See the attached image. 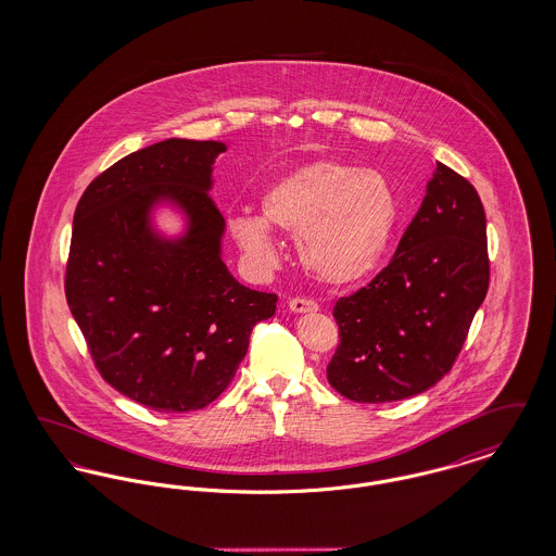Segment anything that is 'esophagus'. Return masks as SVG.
I'll return each mask as SVG.
<instances>
[{"mask_svg":"<svg viewBox=\"0 0 556 556\" xmlns=\"http://www.w3.org/2000/svg\"><path fill=\"white\" fill-rule=\"evenodd\" d=\"M288 308L295 315H306V313H317L318 304L315 300H308V298H291L288 302Z\"/></svg>","mask_w":556,"mask_h":556,"instance_id":"1","label":"esophagus"}]
</instances>
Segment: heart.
Returning <instances> with one entry per match:
<instances>
[{
	"label": "heart",
	"mask_w": 556,
	"mask_h": 556,
	"mask_svg": "<svg viewBox=\"0 0 556 556\" xmlns=\"http://www.w3.org/2000/svg\"><path fill=\"white\" fill-rule=\"evenodd\" d=\"M400 202L390 179L342 160L302 164L266 187L261 214L233 212L229 233L254 266L273 265V229L295 236L298 258L325 286H350L383 261Z\"/></svg>",
	"instance_id": "heart-1"
}]
</instances>
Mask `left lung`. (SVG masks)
<instances>
[{"label": "left lung", "mask_w": 556, "mask_h": 556, "mask_svg": "<svg viewBox=\"0 0 556 556\" xmlns=\"http://www.w3.org/2000/svg\"><path fill=\"white\" fill-rule=\"evenodd\" d=\"M490 283L476 187L435 162L421 208L367 288L340 298L329 383L354 402L417 396L448 372Z\"/></svg>", "instance_id": "1"}]
</instances>
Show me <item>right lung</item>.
Listing matches in <instances>:
<instances>
[{"instance_id": "obj_1", "label": "right lung", "mask_w": 556, "mask_h": 556, "mask_svg": "<svg viewBox=\"0 0 556 556\" xmlns=\"http://www.w3.org/2000/svg\"><path fill=\"white\" fill-rule=\"evenodd\" d=\"M225 141L170 137L118 160L80 195L66 300L91 356L123 396L159 410L208 406L231 383L277 295L241 286L223 261L211 191ZM182 227L168 235L159 216Z\"/></svg>"}]
</instances>
